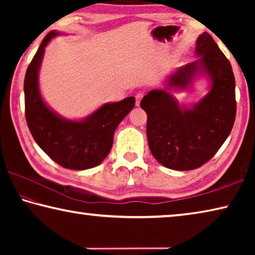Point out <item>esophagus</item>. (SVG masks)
I'll return each mask as SVG.
<instances>
[{
    "mask_svg": "<svg viewBox=\"0 0 255 255\" xmlns=\"http://www.w3.org/2000/svg\"><path fill=\"white\" fill-rule=\"evenodd\" d=\"M143 96H144L143 92H138L136 96H135V98H136V106L137 107L140 105V100H141V99H143Z\"/></svg>",
    "mask_w": 255,
    "mask_h": 255,
    "instance_id": "34e87169",
    "label": "esophagus"
}]
</instances>
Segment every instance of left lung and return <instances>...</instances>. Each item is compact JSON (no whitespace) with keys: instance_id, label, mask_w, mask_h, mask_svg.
<instances>
[{"instance_id":"obj_1","label":"left lung","mask_w":255,"mask_h":255,"mask_svg":"<svg viewBox=\"0 0 255 255\" xmlns=\"http://www.w3.org/2000/svg\"><path fill=\"white\" fill-rule=\"evenodd\" d=\"M195 54L199 58L176 68L164 89L152 90L140 101L147 114L150 152L171 170H195L208 162L235 122V77L231 63L208 32L198 37ZM200 76L210 82L209 93L190 108L179 105L170 90L187 91Z\"/></svg>"}]
</instances>
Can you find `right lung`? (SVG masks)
<instances>
[{"instance_id":"1","label":"right lung","mask_w":255,"mask_h":255,"mask_svg":"<svg viewBox=\"0 0 255 255\" xmlns=\"http://www.w3.org/2000/svg\"><path fill=\"white\" fill-rule=\"evenodd\" d=\"M58 31H50L38 48L24 76L25 119L38 146L60 166L86 170L101 164L112 147L114 133L132 110L135 98L108 102L80 120L64 118L47 105L39 89L45 48Z\"/></svg>"}]
</instances>
